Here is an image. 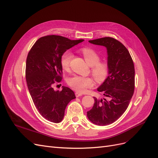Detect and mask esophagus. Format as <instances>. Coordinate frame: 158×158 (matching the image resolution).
I'll use <instances>...</instances> for the list:
<instances>
[{
	"label": "esophagus",
	"instance_id": "obj_1",
	"mask_svg": "<svg viewBox=\"0 0 158 158\" xmlns=\"http://www.w3.org/2000/svg\"><path fill=\"white\" fill-rule=\"evenodd\" d=\"M75 95H76V98H79V97L82 96V94L78 93V92H76V93H75Z\"/></svg>",
	"mask_w": 158,
	"mask_h": 158
}]
</instances>
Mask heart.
<instances>
[{
	"mask_svg": "<svg viewBox=\"0 0 158 158\" xmlns=\"http://www.w3.org/2000/svg\"><path fill=\"white\" fill-rule=\"evenodd\" d=\"M81 52L87 64L92 66V74L95 80L103 82L109 74V66L106 63L99 62L100 56L96 52L89 48H83ZM73 57V53L67 51L64 52L61 56L60 64L62 68L66 70L69 68L70 62ZM68 84L75 91L80 93L85 92L88 88L94 85V80L92 78L84 77L80 76H74L68 80Z\"/></svg>",
	"mask_w": 158,
	"mask_h": 158,
	"instance_id": "obj_1",
	"label": "heart"
}]
</instances>
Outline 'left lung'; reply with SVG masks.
Here are the masks:
<instances>
[{"label":"left lung","mask_w":158,"mask_h":158,"mask_svg":"<svg viewBox=\"0 0 158 158\" xmlns=\"http://www.w3.org/2000/svg\"><path fill=\"white\" fill-rule=\"evenodd\" d=\"M89 42L106 48L109 74L98 88L106 98H94L87 117L95 125L106 126L117 121L128 106L135 90V66L127 49L114 38L102 37Z\"/></svg>","instance_id":"left-lung-1"}]
</instances>
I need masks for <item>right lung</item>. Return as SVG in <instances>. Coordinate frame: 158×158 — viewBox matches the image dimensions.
<instances>
[{
  "mask_svg": "<svg viewBox=\"0 0 158 158\" xmlns=\"http://www.w3.org/2000/svg\"><path fill=\"white\" fill-rule=\"evenodd\" d=\"M83 41L55 35L42 37L27 55L26 78L28 89L41 115L51 122H61L67 105L76 98L68 87L63 86L60 92L52 88L55 82L62 80L61 56L66 50Z\"/></svg>",
  "mask_w": 158,
  "mask_h": 158,
  "instance_id": "add662e5",
  "label": "right lung"
}]
</instances>
